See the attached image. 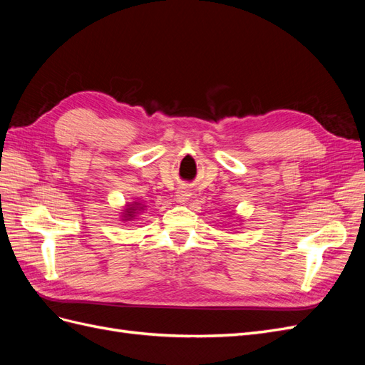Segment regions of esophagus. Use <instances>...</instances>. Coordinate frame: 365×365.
Masks as SVG:
<instances>
[{
  "label": "esophagus",
  "instance_id": "obj_1",
  "mask_svg": "<svg viewBox=\"0 0 365 365\" xmlns=\"http://www.w3.org/2000/svg\"><path fill=\"white\" fill-rule=\"evenodd\" d=\"M190 196H192V190L189 189V187L182 185L178 190H176V200H178L180 202H187L190 200Z\"/></svg>",
  "mask_w": 365,
  "mask_h": 365
}]
</instances>
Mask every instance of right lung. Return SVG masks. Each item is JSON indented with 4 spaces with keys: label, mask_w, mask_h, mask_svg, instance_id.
Masks as SVG:
<instances>
[{
    "label": "right lung",
    "mask_w": 365,
    "mask_h": 365,
    "mask_svg": "<svg viewBox=\"0 0 365 365\" xmlns=\"http://www.w3.org/2000/svg\"><path fill=\"white\" fill-rule=\"evenodd\" d=\"M135 207H129L128 210H126V216H129V217H132V216H134V212H135Z\"/></svg>",
    "instance_id": "right-lung-1"
}]
</instances>
